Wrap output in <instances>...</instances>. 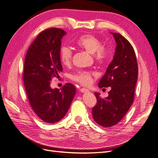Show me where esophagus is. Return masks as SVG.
Masks as SVG:
<instances>
[{
  "label": "esophagus",
  "instance_id": "esophagus-1",
  "mask_svg": "<svg viewBox=\"0 0 158 158\" xmlns=\"http://www.w3.org/2000/svg\"><path fill=\"white\" fill-rule=\"evenodd\" d=\"M80 91L81 92H83V93H86V92H89V90L86 89H85V88H82L81 89H80Z\"/></svg>",
  "mask_w": 158,
  "mask_h": 158
}]
</instances>
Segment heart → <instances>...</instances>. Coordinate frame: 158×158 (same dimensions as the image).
Instances as JSON below:
<instances>
[{"label": "heart", "mask_w": 158, "mask_h": 158, "mask_svg": "<svg viewBox=\"0 0 158 158\" xmlns=\"http://www.w3.org/2000/svg\"><path fill=\"white\" fill-rule=\"evenodd\" d=\"M77 48L85 50L92 55L94 61L102 65L107 59L108 51L102 47L101 41L92 34H85L80 36L75 42ZM73 52L71 49L66 46H62L60 49V58L63 65L69 66L72 63ZM94 73L90 72H78L71 76L75 82L83 86H89L92 83Z\"/></svg>", "instance_id": "1"}]
</instances>
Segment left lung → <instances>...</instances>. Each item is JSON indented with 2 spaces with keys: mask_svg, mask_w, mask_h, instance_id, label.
<instances>
[{
  "mask_svg": "<svg viewBox=\"0 0 158 158\" xmlns=\"http://www.w3.org/2000/svg\"><path fill=\"white\" fill-rule=\"evenodd\" d=\"M116 47L113 60L98 83L100 88L110 86L106 99L95 92L97 99L92 108L94 121L104 127L116 125L123 118L134 100L138 76L135 51L127 39L119 33H112Z\"/></svg>",
  "mask_w": 158,
  "mask_h": 158,
  "instance_id": "obj_1",
  "label": "left lung"
}]
</instances>
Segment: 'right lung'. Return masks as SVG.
<instances>
[{
  "label": "right lung",
  "instance_id": "obj_1",
  "mask_svg": "<svg viewBox=\"0 0 158 158\" xmlns=\"http://www.w3.org/2000/svg\"><path fill=\"white\" fill-rule=\"evenodd\" d=\"M66 32L50 28L41 32L27 52L23 79L34 113L45 123L53 124L66 115L75 94V86L66 83L52 89L51 81L62 72L60 58L61 40Z\"/></svg>",
  "mask_w": 158,
  "mask_h": 158
}]
</instances>
